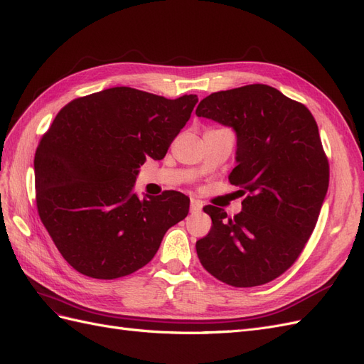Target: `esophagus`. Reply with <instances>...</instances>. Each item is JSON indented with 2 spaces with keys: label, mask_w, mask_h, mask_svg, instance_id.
<instances>
[{
  "label": "esophagus",
  "mask_w": 364,
  "mask_h": 364,
  "mask_svg": "<svg viewBox=\"0 0 364 364\" xmlns=\"http://www.w3.org/2000/svg\"><path fill=\"white\" fill-rule=\"evenodd\" d=\"M202 208H203L202 200H199V199H191V205H190L191 213H200Z\"/></svg>",
  "instance_id": "esophagus-1"
}]
</instances>
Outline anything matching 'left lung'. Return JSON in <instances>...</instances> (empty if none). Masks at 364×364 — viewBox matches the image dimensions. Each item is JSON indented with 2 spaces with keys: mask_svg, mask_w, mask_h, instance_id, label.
I'll return each instance as SVG.
<instances>
[{
  "mask_svg": "<svg viewBox=\"0 0 364 364\" xmlns=\"http://www.w3.org/2000/svg\"><path fill=\"white\" fill-rule=\"evenodd\" d=\"M197 117L237 134V167L229 182L240 186L241 213L229 218L217 206L197 257L214 278L232 287H257L289 270L311 237L329 183V165L316 119L308 109L267 85L213 92Z\"/></svg>",
  "mask_w": 364,
  "mask_h": 364,
  "instance_id": "8db88e82",
  "label": "left lung"
}]
</instances>
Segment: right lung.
<instances>
[{"instance_id":"1","label":"right lung","mask_w":364,"mask_h":364,"mask_svg":"<svg viewBox=\"0 0 364 364\" xmlns=\"http://www.w3.org/2000/svg\"><path fill=\"white\" fill-rule=\"evenodd\" d=\"M199 98L176 100L117 86L60 109L35 155L36 206L71 267L115 279L151 261L167 230L188 215L179 191H132L147 156L162 159Z\"/></svg>"}]
</instances>
